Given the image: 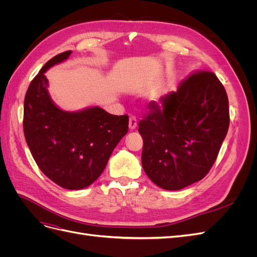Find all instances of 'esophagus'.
<instances>
[{
	"label": "esophagus",
	"instance_id": "obj_1",
	"mask_svg": "<svg viewBox=\"0 0 257 257\" xmlns=\"http://www.w3.org/2000/svg\"><path fill=\"white\" fill-rule=\"evenodd\" d=\"M136 126H137V118L135 115H131L130 121H128V127L130 130H135Z\"/></svg>",
	"mask_w": 257,
	"mask_h": 257
}]
</instances>
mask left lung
Masks as SVG:
<instances>
[{"label":"left lung","instance_id":"8db88e82","mask_svg":"<svg viewBox=\"0 0 257 257\" xmlns=\"http://www.w3.org/2000/svg\"><path fill=\"white\" fill-rule=\"evenodd\" d=\"M229 126L228 97L209 71H196L177 91L152 102L138 123L142 164L160 188L176 191L210 172Z\"/></svg>","mask_w":257,"mask_h":257}]
</instances>
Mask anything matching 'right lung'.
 <instances>
[{
    "label": "right lung",
    "instance_id": "right-lung-1",
    "mask_svg": "<svg viewBox=\"0 0 257 257\" xmlns=\"http://www.w3.org/2000/svg\"><path fill=\"white\" fill-rule=\"evenodd\" d=\"M71 52L50 59L31 81L23 107V133L46 177L64 189L80 190L103 173L115 146L127 133L128 115H113L99 107L67 112L52 103L44 73Z\"/></svg>",
    "mask_w": 257,
    "mask_h": 257
}]
</instances>
